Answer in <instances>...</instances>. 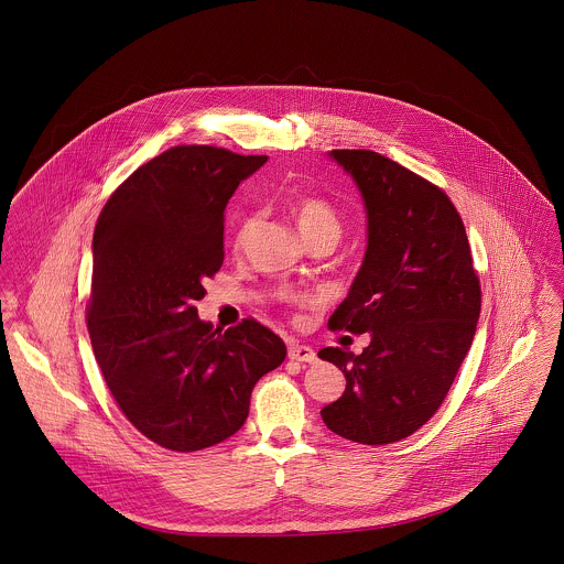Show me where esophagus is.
Wrapping results in <instances>:
<instances>
[{"instance_id": "obj_1", "label": "esophagus", "mask_w": 564, "mask_h": 564, "mask_svg": "<svg viewBox=\"0 0 564 564\" xmlns=\"http://www.w3.org/2000/svg\"><path fill=\"white\" fill-rule=\"evenodd\" d=\"M290 359L292 361H302V364H317V352L311 349V347H304V345H292L288 350Z\"/></svg>"}]
</instances>
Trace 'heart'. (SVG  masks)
<instances>
[{"instance_id": "obj_1", "label": "heart", "mask_w": 564, "mask_h": 564, "mask_svg": "<svg viewBox=\"0 0 564 564\" xmlns=\"http://www.w3.org/2000/svg\"><path fill=\"white\" fill-rule=\"evenodd\" d=\"M294 214L302 237H308L315 232H334L340 237V230H343L340 217L336 214V209L319 196H300L294 203ZM253 221H256L253 215H242L237 241L242 242L247 239Z\"/></svg>"}]
</instances>
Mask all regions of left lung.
<instances>
[{
	"mask_svg": "<svg viewBox=\"0 0 564 564\" xmlns=\"http://www.w3.org/2000/svg\"><path fill=\"white\" fill-rule=\"evenodd\" d=\"M357 184L368 247L349 295L327 325L370 334L361 355L319 350L347 378L322 410L327 430L378 446L423 427L471 347L480 281L465 226L444 189L372 150H332Z\"/></svg>",
	"mask_w": 564,
	"mask_h": 564,
	"instance_id": "8db88e82",
	"label": "left lung"
}]
</instances>
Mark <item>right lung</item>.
Instances as JSON below:
<instances>
[{"label": "right lung", "instance_id": "add662e5", "mask_svg": "<svg viewBox=\"0 0 564 564\" xmlns=\"http://www.w3.org/2000/svg\"><path fill=\"white\" fill-rule=\"evenodd\" d=\"M269 156L175 145L109 196L93 237L88 334L118 408L162 448L194 453L241 430L285 343L256 319H198L224 262V209Z\"/></svg>", "mask_w": 564, "mask_h": 564}]
</instances>
